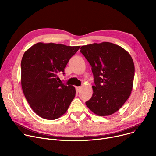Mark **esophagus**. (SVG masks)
I'll use <instances>...</instances> for the list:
<instances>
[{"label": "esophagus", "mask_w": 156, "mask_h": 156, "mask_svg": "<svg viewBox=\"0 0 156 156\" xmlns=\"http://www.w3.org/2000/svg\"><path fill=\"white\" fill-rule=\"evenodd\" d=\"M81 89V86H76V91H77V92H78Z\"/></svg>", "instance_id": "esophagus-1"}]
</instances>
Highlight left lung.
Listing matches in <instances>:
<instances>
[{
    "mask_svg": "<svg viewBox=\"0 0 156 156\" xmlns=\"http://www.w3.org/2000/svg\"><path fill=\"white\" fill-rule=\"evenodd\" d=\"M80 49L92 66L95 84L86 104L99 116L112 115L131 94L135 75L132 57L122 47L108 42L88 44Z\"/></svg>",
    "mask_w": 156,
    "mask_h": 156,
    "instance_id": "left-lung-1",
    "label": "left lung"
}]
</instances>
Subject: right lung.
Here are the masks:
<instances>
[{"label":"right lung","mask_w":156,"mask_h":156,"mask_svg":"<svg viewBox=\"0 0 156 156\" xmlns=\"http://www.w3.org/2000/svg\"><path fill=\"white\" fill-rule=\"evenodd\" d=\"M80 46L38 42L23 54L21 83L31 108L39 117L55 120L68 110L76 94L75 87L58 81L59 73Z\"/></svg>","instance_id":"obj_1"}]
</instances>
